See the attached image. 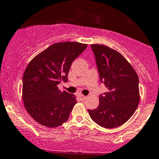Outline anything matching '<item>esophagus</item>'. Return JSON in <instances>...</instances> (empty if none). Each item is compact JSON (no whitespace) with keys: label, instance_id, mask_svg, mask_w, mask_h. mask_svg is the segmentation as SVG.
I'll return each mask as SVG.
<instances>
[{"label":"esophagus","instance_id":"34e87169","mask_svg":"<svg viewBox=\"0 0 159 159\" xmlns=\"http://www.w3.org/2000/svg\"><path fill=\"white\" fill-rule=\"evenodd\" d=\"M79 97L81 98V100H86L87 99V96H83V95H79Z\"/></svg>","mask_w":159,"mask_h":159}]
</instances>
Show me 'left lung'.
<instances>
[{"mask_svg":"<svg viewBox=\"0 0 159 159\" xmlns=\"http://www.w3.org/2000/svg\"><path fill=\"white\" fill-rule=\"evenodd\" d=\"M100 82L108 89L100 95L97 108L88 110L92 119L112 129L126 122L140 102L139 78L133 66L119 52L101 44H91Z\"/></svg>","mask_w":159,"mask_h":159,"instance_id":"1","label":"left lung"}]
</instances>
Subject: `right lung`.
<instances>
[{
    "label": "right lung",
    "mask_w": 159,
    "mask_h": 159,
    "mask_svg": "<svg viewBox=\"0 0 159 159\" xmlns=\"http://www.w3.org/2000/svg\"><path fill=\"white\" fill-rule=\"evenodd\" d=\"M87 44L59 42L35 56L23 77V100L29 115L37 122L50 128L63 125L77 103L74 94L58 89L66 82L73 61L85 50Z\"/></svg>",
    "instance_id": "1"
}]
</instances>
